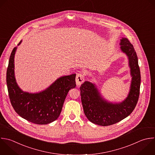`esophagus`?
Segmentation results:
<instances>
[{
	"mask_svg": "<svg viewBox=\"0 0 155 155\" xmlns=\"http://www.w3.org/2000/svg\"><path fill=\"white\" fill-rule=\"evenodd\" d=\"M85 81V78L84 74L82 73H79L77 74L76 78V82L78 85H81Z\"/></svg>",
	"mask_w": 155,
	"mask_h": 155,
	"instance_id": "1",
	"label": "esophagus"
}]
</instances>
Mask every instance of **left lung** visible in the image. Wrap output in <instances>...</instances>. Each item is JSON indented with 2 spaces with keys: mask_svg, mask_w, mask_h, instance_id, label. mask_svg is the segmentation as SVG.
Here are the masks:
<instances>
[{
  "mask_svg": "<svg viewBox=\"0 0 155 155\" xmlns=\"http://www.w3.org/2000/svg\"><path fill=\"white\" fill-rule=\"evenodd\" d=\"M121 50L129 59L132 81L128 97L120 103L113 104L103 99L94 84L85 81L80 87L84 113L93 124L108 126L114 124L129 116L134 110L139 96L140 73L135 50L125 38L120 40Z\"/></svg>",
  "mask_w": 155,
  "mask_h": 155,
  "instance_id": "obj_1",
  "label": "left lung"
}]
</instances>
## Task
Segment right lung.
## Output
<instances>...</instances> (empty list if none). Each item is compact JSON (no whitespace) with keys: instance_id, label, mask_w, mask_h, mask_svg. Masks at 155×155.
<instances>
[{"instance_id":"1","label":"right lung","mask_w":155,"mask_h":155,"mask_svg":"<svg viewBox=\"0 0 155 155\" xmlns=\"http://www.w3.org/2000/svg\"><path fill=\"white\" fill-rule=\"evenodd\" d=\"M21 41L18 44V45ZM17 47L11 53L7 71V84L11 104L22 117L36 124H47L59 116L70 90L76 87V74L61 77L45 90L38 93L24 92L15 77L14 58Z\"/></svg>"}]
</instances>
